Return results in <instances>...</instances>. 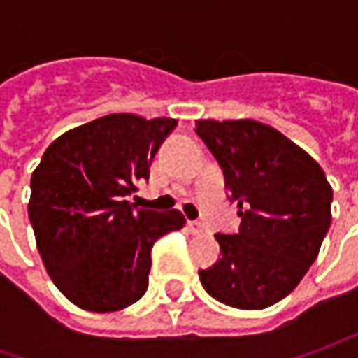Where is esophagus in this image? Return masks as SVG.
Wrapping results in <instances>:
<instances>
[{"label": "esophagus", "mask_w": 358, "mask_h": 358, "mask_svg": "<svg viewBox=\"0 0 358 358\" xmlns=\"http://www.w3.org/2000/svg\"><path fill=\"white\" fill-rule=\"evenodd\" d=\"M187 229L193 233V235H203L205 233V225L199 221H187Z\"/></svg>", "instance_id": "obj_1"}]
</instances>
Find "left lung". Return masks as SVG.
<instances>
[{"label": "left lung", "instance_id": "8db88e82", "mask_svg": "<svg viewBox=\"0 0 358 358\" xmlns=\"http://www.w3.org/2000/svg\"><path fill=\"white\" fill-rule=\"evenodd\" d=\"M195 127L241 209L239 233L215 235L221 259L199 271L201 285L235 309L271 307L315 263L331 225L333 189L307 151L265 123L199 119Z\"/></svg>", "mask_w": 358, "mask_h": 358}]
</instances>
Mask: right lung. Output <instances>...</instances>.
<instances>
[{
	"label": "right lung",
	"mask_w": 358,
	"mask_h": 358,
	"mask_svg": "<svg viewBox=\"0 0 358 358\" xmlns=\"http://www.w3.org/2000/svg\"><path fill=\"white\" fill-rule=\"evenodd\" d=\"M175 119L113 113L69 129L31 175L29 221L51 281L73 305L121 310L149 285L153 243L185 225L177 209H137L127 197L149 179Z\"/></svg>",
	"instance_id": "obj_1"
}]
</instances>
